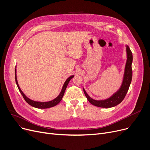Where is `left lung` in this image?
Listing matches in <instances>:
<instances>
[{
    "instance_id": "8db88e82",
    "label": "left lung",
    "mask_w": 150,
    "mask_h": 150,
    "mask_svg": "<svg viewBox=\"0 0 150 150\" xmlns=\"http://www.w3.org/2000/svg\"><path fill=\"white\" fill-rule=\"evenodd\" d=\"M126 50H127V60L125 65L122 84L120 89L114 93L111 97L103 100H93L88 96V94L86 93V91L83 88V91L86 98L92 105L100 108H112L120 103L125 97L129 89L132 76V70L131 67L132 62V54L128 45H126Z\"/></svg>"
}]
</instances>
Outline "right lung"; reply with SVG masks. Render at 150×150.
<instances>
[{
	"label": "right lung",
	"mask_w": 150,
	"mask_h": 150,
	"mask_svg": "<svg viewBox=\"0 0 150 150\" xmlns=\"http://www.w3.org/2000/svg\"><path fill=\"white\" fill-rule=\"evenodd\" d=\"M74 76V75H72L70 76V77H69L66 80V81H65L64 85L62 86V88L61 89V91L60 92V93L59 94V96L55 98L54 99H53V100L49 101H46V102H40V101H33L32 100L30 99L29 98H28L24 93H23V92L21 91L19 86L18 84V80H17V76H16V69H15V80H16V84L18 86V88L21 92V93L22 94V97L24 98V100H25V101L28 104H29L30 105H31V106L36 108H39V109H46V108H52L54 106L57 105L59 102L61 101V100H62L63 96H64L65 91L66 89L67 86L69 84V82L70 81V80L72 79V78Z\"/></svg>",
	"instance_id": "right-lung-1"
}]
</instances>
